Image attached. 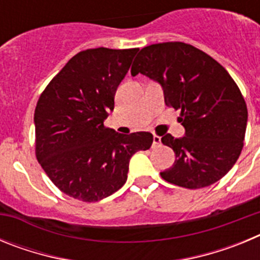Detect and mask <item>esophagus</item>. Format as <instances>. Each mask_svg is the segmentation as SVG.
<instances>
[{"label": "esophagus", "instance_id": "1", "mask_svg": "<svg viewBox=\"0 0 260 260\" xmlns=\"http://www.w3.org/2000/svg\"><path fill=\"white\" fill-rule=\"evenodd\" d=\"M161 144V138L158 137V135H153V143L152 147H158Z\"/></svg>", "mask_w": 260, "mask_h": 260}]
</instances>
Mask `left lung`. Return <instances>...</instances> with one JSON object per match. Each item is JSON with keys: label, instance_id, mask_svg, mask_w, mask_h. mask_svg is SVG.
I'll return each mask as SVG.
<instances>
[{"label": "left lung", "instance_id": "left-lung-1", "mask_svg": "<svg viewBox=\"0 0 260 260\" xmlns=\"http://www.w3.org/2000/svg\"><path fill=\"white\" fill-rule=\"evenodd\" d=\"M137 74L157 82L167 105L181 110L185 137L161 138L176 155L162 178L186 189L217 182L241 155L247 123L246 103L228 71L198 48L172 41L143 48L132 66Z\"/></svg>", "mask_w": 260, "mask_h": 260}]
</instances>
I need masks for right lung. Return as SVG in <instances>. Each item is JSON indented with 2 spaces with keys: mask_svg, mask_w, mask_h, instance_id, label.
I'll use <instances>...</instances> for the list:
<instances>
[{
  "mask_svg": "<svg viewBox=\"0 0 260 260\" xmlns=\"http://www.w3.org/2000/svg\"><path fill=\"white\" fill-rule=\"evenodd\" d=\"M138 50L79 52L39 98L36 157L50 181L71 198L98 202L116 192L127 180L132 156L152 144L151 133L123 135L104 126Z\"/></svg>",
  "mask_w": 260,
  "mask_h": 260,
  "instance_id": "add662e5",
  "label": "right lung"
}]
</instances>
